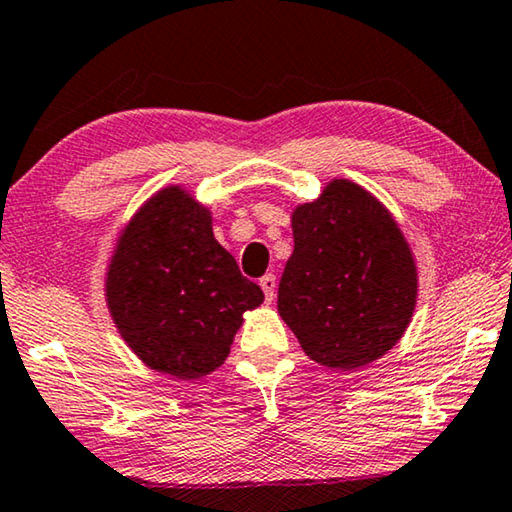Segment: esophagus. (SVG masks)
I'll return each mask as SVG.
<instances>
[{"instance_id": "obj_1", "label": "esophagus", "mask_w": 512, "mask_h": 512, "mask_svg": "<svg viewBox=\"0 0 512 512\" xmlns=\"http://www.w3.org/2000/svg\"><path fill=\"white\" fill-rule=\"evenodd\" d=\"M261 288L265 292V299L267 301H274L276 297V276L274 274H265L261 279Z\"/></svg>"}]
</instances>
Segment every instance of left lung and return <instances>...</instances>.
Returning <instances> with one entry per match:
<instances>
[{
	"label": "left lung",
	"mask_w": 512,
	"mask_h": 512,
	"mask_svg": "<svg viewBox=\"0 0 512 512\" xmlns=\"http://www.w3.org/2000/svg\"><path fill=\"white\" fill-rule=\"evenodd\" d=\"M292 238L276 308L306 356L349 372L395 347L415 311L417 267L388 208L333 179L292 211Z\"/></svg>",
	"instance_id": "obj_1"
}]
</instances>
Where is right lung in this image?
I'll return each instance as SVG.
<instances>
[{"instance_id": "right-lung-1", "label": "right lung", "mask_w": 512, "mask_h": 512, "mask_svg": "<svg viewBox=\"0 0 512 512\" xmlns=\"http://www.w3.org/2000/svg\"><path fill=\"white\" fill-rule=\"evenodd\" d=\"M117 331L149 370L192 381L229 356L263 290L213 236L208 206L181 186L149 197L117 236L106 270Z\"/></svg>"}]
</instances>
